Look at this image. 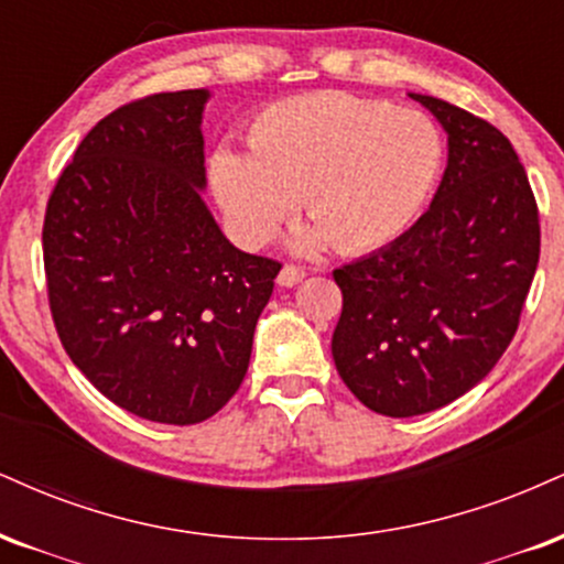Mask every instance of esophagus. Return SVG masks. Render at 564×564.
Masks as SVG:
<instances>
[{
  "instance_id": "esophagus-1",
  "label": "esophagus",
  "mask_w": 564,
  "mask_h": 564,
  "mask_svg": "<svg viewBox=\"0 0 564 564\" xmlns=\"http://www.w3.org/2000/svg\"><path fill=\"white\" fill-rule=\"evenodd\" d=\"M303 276H306V271L301 267H293V263H284L280 276H276V282L282 284V288H295L297 282H303Z\"/></svg>"
}]
</instances>
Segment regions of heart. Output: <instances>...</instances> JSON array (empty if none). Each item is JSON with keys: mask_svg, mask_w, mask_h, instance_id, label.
<instances>
[{"mask_svg": "<svg viewBox=\"0 0 564 564\" xmlns=\"http://www.w3.org/2000/svg\"><path fill=\"white\" fill-rule=\"evenodd\" d=\"M250 150L221 144L210 184L242 242L263 245L295 210L311 227L295 248L367 253L403 235L443 169L435 121L412 108L346 91H314L269 105L248 131Z\"/></svg>", "mask_w": 564, "mask_h": 564, "instance_id": "heart-1", "label": "heart"}]
</instances>
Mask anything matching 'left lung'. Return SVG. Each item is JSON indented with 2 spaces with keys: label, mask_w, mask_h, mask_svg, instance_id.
<instances>
[{
  "label": "left lung",
  "mask_w": 564,
  "mask_h": 564,
  "mask_svg": "<svg viewBox=\"0 0 564 564\" xmlns=\"http://www.w3.org/2000/svg\"><path fill=\"white\" fill-rule=\"evenodd\" d=\"M409 97L448 134L441 187L399 240L333 271L343 293L335 367L386 416L435 412L491 372L541 253L539 208L509 139L438 97Z\"/></svg>",
  "instance_id": "1"
}]
</instances>
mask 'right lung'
I'll use <instances>...</instances> for the list:
<instances>
[{
  "label": "right lung",
  "instance_id": "right-lung-1",
  "mask_svg": "<svg viewBox=\"0 0 564 564\" xmlns=\"http://www.w3.org/2000/svg\"><path fill=\"white\" fill-rule=\"evenodd\" d=\"M208 97L161 91L105 116L42 231L65 354L105 399L163 425H197L237 393L282 269L237 250L203 200Z\"/></svg>",
  "mask_w": 564,
  "mask_h": 564
}]
</instances>
